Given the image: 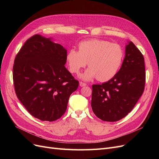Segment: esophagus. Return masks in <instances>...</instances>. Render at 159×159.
<instances>
[{
  "instance_id": "esophagus-1",
  "label": "esophagus",
  "mask_w": 159,
  "mask_h": 159,
  "mask_svg": "<svg viewBox=\"0 0 159 159\" xmlns=\"http://www.w3.org/2000/svg\"><path fill=\"white\" fill-rule=\"evenodd\" d=\"M80 85L81 86V87H84V86L87 85V84H86L85 83L82 82V81H80Z\"/></svg>"
}]
</instances>
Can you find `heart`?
<instances>
[{"label":"heart","mask_w":159,"mask_h":159,"mask_svg":"<svg viewBox=\"0 0 159 159\" xmlns=\"http://www.w3.org/2000/svg\"><path fill=\"white\" fill-rule=\"evenodd\" d=\"M124 56V50L120 44L93 38L81 41L78 51L70 50L66 55V61L71 74H79L88 64L89 68L81 78L84 80L97 78L99 81L105 82L117 74Z\"/></svg>","instance_id":"b5f03b06"}]
</instances>
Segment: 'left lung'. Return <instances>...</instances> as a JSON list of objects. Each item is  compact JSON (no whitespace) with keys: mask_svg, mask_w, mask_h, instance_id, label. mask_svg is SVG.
I'll return each mask as SVG.
<instances>
[{"mask_svg":"<svg viewBox=\"0 0 159 159\" xmlns=\"http://www.w3.org/2000/svg\"><path fill=\"white\" fill-rule=\"evenodd\" d=\"M145 66L142 53L132 42L117 74L101 85H92L91 108L104 121L114 122L130 113L145 89Z\"/></svg>","mask_w":159,"mask_h":159,"instance_id":"left-lung-1","label":"left lung"}]
</instances>
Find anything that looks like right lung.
Listing matches in <instances>:
<instances>
[{
	"instance_id": "add662e5",
	"label": "right lung",
	"mask_w": 159,
	"mask_h": 159,
	"mask_svg": "<svg viewBox=\"0 0 159 159\" xmlns=\"http://www.w3.org/2000/svg\"><path fill=\"white\" fill-rule=\"evenodd\" d=\"M67 50L50 38L35 34L18 52L13 82L18 99L30 115L54 121L66 112L79 81L66 68Z\"/></svg>"
}]
</instances>
